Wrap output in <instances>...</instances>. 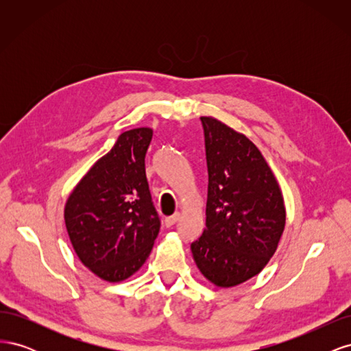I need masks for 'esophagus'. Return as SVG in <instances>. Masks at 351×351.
I'll list each match as a JSON object with an SVG mask.
<instances>
[{
    "instance_id": "1",
    "label": "esophagus",
    "mask_w": 351,
    "mask_h": 351,
    "mask_svg": "<svg viewBox=\"0 0 351 351\" xmlns=\"http://www.w3.org/2000/svg\"><path fill=\"white\" fill-rule=\"evenodd\" d=\"M178 218H180V214H174V215H171V217H167V218H165V226H167V227L174 226L176 222L178 221Z\"/></svg>"
}]
</instances>
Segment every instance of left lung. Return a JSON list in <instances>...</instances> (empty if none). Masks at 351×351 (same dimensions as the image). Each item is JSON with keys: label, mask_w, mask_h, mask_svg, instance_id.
Returning <instances> with one entry per match:
<instances>
[{"label": "left lung", "mask_w": 351, "mask_h": 351, "mask_svg": "<svg viewBox=\"0 0 351 351\" xmlns=\"http://www.w3.org/2000/svg\"><path fill=\"white\" fill-rule=\"evenodd\" d=\"M208 164L206 227L192 243L196 267L228 289L258 275L285 227L280 184L252 141L214 117H200Z\"/></svg>", "instance_id": "left-lung-1"}]
</instances>
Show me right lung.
<instances>
[{"label":"right lung","mask_w":351,"mask_h":351,"mask_svg":"<svg viewBox=\"0 0 351 351\" xmlns=\"http://www.w3.org/2000/svg\"><path fill=\"white\" fill-rule=\"evenodd\" d=\"M152 129L127 130L82 177L64 206L71 246L84 267L108 282L141 269L159 232L146 180Z\"/></svg>","instance_id":"right-lung-1"}]
</instances>
